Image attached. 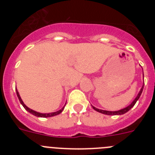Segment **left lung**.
I'll return each instance as SVG.
<instances>
[{
	"label": "left lung",
	"instance_id": "left-lung-1",
	"mask_svg": "<svg viewBox=\"0 0 155 155\" xmlns=\"http://www.w3.org/2000/svg\"><path fill=\"white\" fill-rule=\"evenodd\" d=\"M143 87H141V89H140V91L139 94H138V95L137 96V98L134 100V102H133L130 105H129V106H127V108L121 109V110L115 111V112H111V111H105V110H102V109H97V108L94 107V106H92V107L94 110L97 111V112H98V113H103V114H105V115H109V116H115V115H123V114H124V113H127V112H128V111L130 110V109L131 108H132L133 106L135 105V104H136L137 101L139 99L140 96V94H141L142 91H143Z\"/></svg>",
	"mask_w": 155,
	"mask_h": 155
}]
</instances>
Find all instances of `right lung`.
Segmentation results:
<instances>
[{"instance_id":"right-lung-1","label":"right lung","mask_w":155,"mask_h":155,"mask_svg":"<svg viewBox=\"0 0 155 155\" xmlns=\"http://www.w3.org/2000/svg\"><path fill=\"white\" fill-rule=\"evenodd\" d=\"M16 93H17V95H18V98L19 101H20V102H21V105H23V107L25 108V109H26L27 111H28V113H31L32 115H34V116H38V117H43V118H46V117H51V116H57V115L60 114L61 113H62V111L64 110V106L62 108V109H61V110L57 111V112H55V113H37V112H35V111L34 110H31V109H30L29 108H28L26 106V105H25L24 102H22V100H21V97H20V95H19L18 94V91L16 90Z\"/></svg>"}]
</instances>
